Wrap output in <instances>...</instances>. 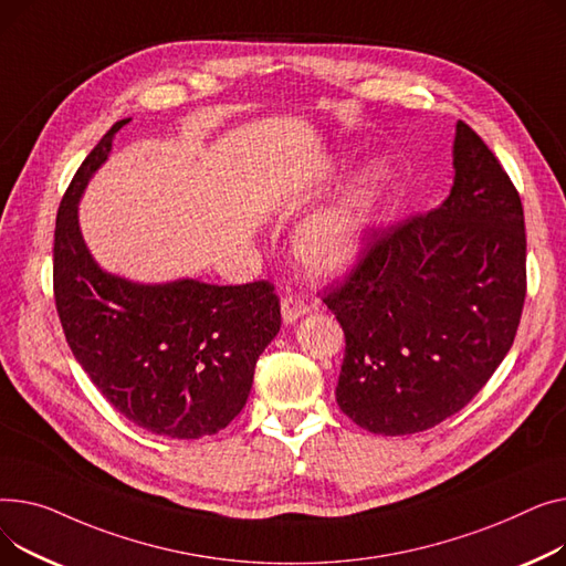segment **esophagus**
Returning a JSON list of instances; mask_svg holds the SVG:
<instances>
[{"mask_svg": "<svg viewBox=\"0 0 566 566\" xmlns=\"http://www.w3.org/2000/svg\"><path fill=\"white\" fill-rule=\"evenodd\" d=\"M281 313H283V322H294V319H298V317L308 313V304L304 302L302 296L287 294V296H283V302H281Z\"/></svg>", "mask_w": 566, "mask_h": 566, "instance_id": "obj_1", "label": "esophagus"}]
</instances>
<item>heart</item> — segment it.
<instances>
[{
	"mask_svg": "<svg viewBox=\"0 0 566 566\" xmlns=\"http://www.w3.org/2000/svg\"><path fill=\"white\" fill-rule=\"evenodd\" d=\"M379 176H363L343 198L315 217H311L296 232L294 251L308 270L317 274H336L347 270L356 260L363 242V232L373 217Z\"/></svg>",
	"mask_w": 566,
	"mask_h": 566,
	"instance_id": "1",
	"label": "heart"
}]
</instances>
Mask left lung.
<instances>
[{"mask_svg": "<svg viewBox=\"0 0 566 566\" xmlns=\"http://www.w3.org/2000/svg\"><path fill=\"white\" fill-rule=\"evenodd\" d=\"M525 290L521 196L459 120L443 206L365 228L354 268L322 296L345 331L340 409L384 437L454 416L514 345Z\"/></svg>", "mask_w": 566, "mask_h": 566, "instance_id": "obj_1", "label": "left lung"}]
</instances>
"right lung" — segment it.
Here are the masks:
<instances>
[{
    "label": "right lung",
    "instance_id": "add662e5",
    "mask_svg": "<svg viewBox=\"0 0 566 566\" xmlns=\"http://www.w3.org/2000/svg\"><path fill=\"white\" fill-rule=\"evenodd\" d=\"M125 123L97 142L61 198L56 313L77 363L118 413L159 437H210L247 405L258 356L281 328V302L270 281L135 285L97 268L77 198Z\"/></svg>",
    "mask_w": 566,
    "mask_h": 566
}]
</instances>
